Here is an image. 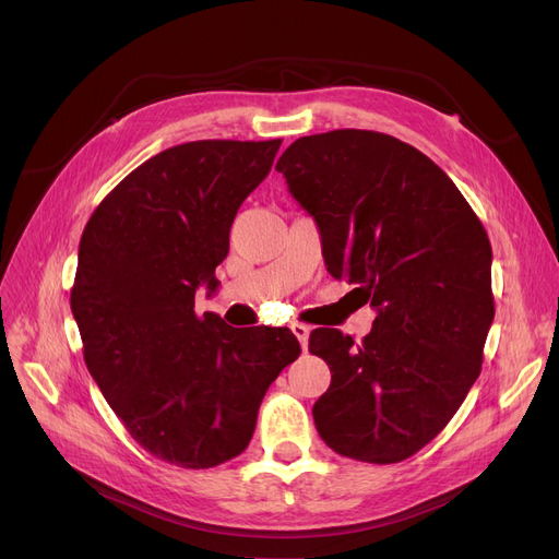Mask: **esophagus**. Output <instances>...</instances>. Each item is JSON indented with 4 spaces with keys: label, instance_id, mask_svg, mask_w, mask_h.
Returning <instances> with one entry per match:
<instances>
[{
    "label": "esophagus",
    "instance_id": "34e87169",
    "mask_svg": "<svg viewBox=\"0 0 559 559\" xmlns=\"http://www.w3.org/2000/svg\"><path fill=\"white\" fill-rule=\"evenodd\" d=\"M292 333H295V337L299 340L301 348L306 350L308 348V337H310V326H306V324H292Z\"/></svg>",
    "mask_w": 559,
    "mask_h": 559
}]
</instances>
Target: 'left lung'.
I'll use <instances>...</instances> for the list:
<instances>
[{
  "label": "left lung",
  "instance_id": "1",
  "mask_svg": "<svg viewBox=\"0 0 559 559\" xmlns=\"http://www.w3.org/2000/svg\"><path fill=\"white\" fill-rule=\"evenodd\" d=\"M312 215L331 276L358 283L376 310L356 344L310 335L331 367L312 407L340 455L392 464L415 455L476 383L493 321L491 245L449 176L392 135L340 129L292 142L276 163Z\"/></svg>",
  "mask_w": 559,
  "mask_h": 559
}]
</instances>
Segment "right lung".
I'll return each instance as SVG.
<instances>
[{
    "mask_svg": "<svg viewBox=\"0 0 559 559\" xmlns=\"http://www.w3.org/2000/svg\"><path fill=\"white\" fill-rule=\"evenodd\" d=\"M283 140L169 146L87 219L72 287L83 360L135 442L183 468L240 455L258 407L301 346L289 329H230L194 312L217 289L230 224Z\"/></svg>",
    "mask_w": 559,
    "mask_h": 559,
    "instance_id": "1",
    "label": "right lung"
}]
</instances>
